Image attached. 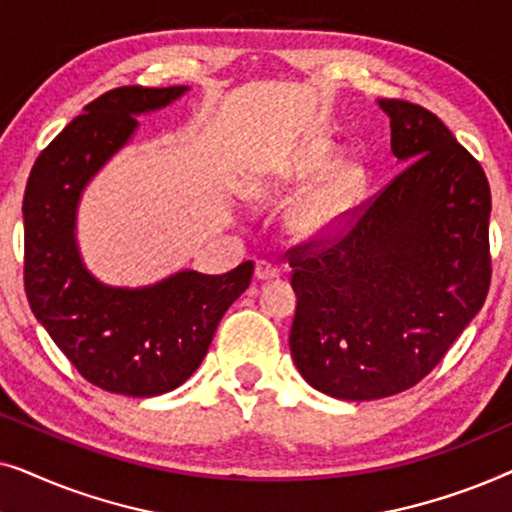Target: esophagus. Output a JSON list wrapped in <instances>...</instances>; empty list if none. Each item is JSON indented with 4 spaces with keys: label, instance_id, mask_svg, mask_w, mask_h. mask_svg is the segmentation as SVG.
<instances>
[{
    "label": "esophagus",
    "instance_id": "esophagus-1",
    "mask_svg": "<svg viewBox=\"0 0 512 512\" xmlns=\"http://www.w3.org/2000/svg\"><path fill=\"white\" fill-rule=\"evenodd\" d=\"M254 275H256L258 282H272V279L279 277V270L268 261H258Z\"/></svg>",
    "mask_w": 512,
    "mask_h": 512
}]
</instances>
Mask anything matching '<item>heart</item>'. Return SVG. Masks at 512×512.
I'll return each instance as SVG.
<instances>
[{
  "label": "heart",
  "instance_id": "heart-1",
  "mask_svg": "<svg viewBox=\"0 0 512 512\" xmlns=\"http://www.w3.org/2000/svg\"><path fill=\"white\" fill-rule=\"evenodd\" d=\"M333 164V151L324 146H314L303 158L296 160L284 179L261 181L254 188L256 200H272L284 191L286 186H300L305 181L319 177L321 172ZM331 167V166H330ZM332 168V167H331ZM366 177L359 163L342 160L326 172L303 198L289 212L286 226L298 242H321L333 237L345 226L352 216L356 202H359Z\"/></svg>",
  "mask_w": 512,
  "mask_h": 512
}]
</instances>
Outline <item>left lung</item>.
<instances>
[{
    "mask_svg": "<svg viewBox=\"0 0 512 512\" xmlns=\"http://www.w3.org/2000/svg\"><path fill=\"white\" fill-rule=\"evenodd\" d=\"M403 172L326 249H291L289 347L340 401L415 387L485 305L492 195L478 160L419 104L377 100Z\"/></svg>",
    "mask_w": 512,
    "mask_h": 512,
    "instance_id": "left-lung-1",
    "label": "left lung"
}]
</instances>
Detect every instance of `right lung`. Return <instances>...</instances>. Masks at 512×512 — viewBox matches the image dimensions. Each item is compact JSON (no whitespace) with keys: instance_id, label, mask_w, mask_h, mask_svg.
Instances as JSON below:
<instances>
[{"instance_id":"obj_1","label":"right lung","mask_w":512,"mask_h":512,"mask_svg":"<svg viewBox=\"0 0 512 512\" xmlns=\"http://www.w3.org/2000/svg\"><path fill=\"white\" fill-rule=\"evenodd\" d=\"M184 93L188 86L109 90L41 151L27 179V300L74 368L111 394L149 398L184 384L254 275V263L244 261L226 275L179 270L128 289L100 282L81 258L76 214L86 186L130 142L137 116Z\"/></svg>"}]
</instances>
